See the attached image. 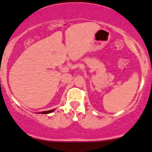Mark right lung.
Listing matches in <instances>:
<instances>
[{"label": "right lung", "instance_id": "right-lung-1", "mask_svg": "<svg viewBox=\"0 0 152 152\" xmlns=\"http://www.w3.org/2000/svg\"><path fill=\"white\" fill-rule=\"evenodd\" d=\"M54 111V109H52V110H49V111H44V112H42L41 114H48V113H53Z\"/></svg>", "mask_w": 152, "mask_h": 152}]
</instances>
